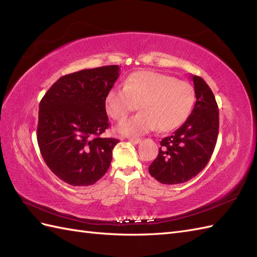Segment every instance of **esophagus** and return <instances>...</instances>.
<instances>
[{"mask_svg": "<svg viewBox=\"0 0 257 257\" xmlns=\"http://www.w3.org/2000/svg\"><path fill=\"white\" fill-rule=\"evenodd\" d=\"M128 141L131 143H133V144H139V143L142 142V139L141 138H136V137H128Z\"/></svg>", "mask_w": 257, "mask_h": 257, "instance_id": "34e87169", "label": "esophagus"}]
</instances>
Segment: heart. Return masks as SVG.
<instances>
[{"label": "heart", "mask_w": 257, "mask_h": 257, "mask_svg": "<svg viewBox=\"0 0 257 257\" xmlns=\"http://www.w3.org/2000/svg\"><path fill=\"white\" fill-rule=\"evenodd\" d=\"M194 103L195 92L190 83L147 69L131 74L123 89L113 88L105 97L106 111L115 121L125 119L139 105L142 111L116 127L126 136L145 135L157 127L173 131L188 119Z\"/></svg>", "instance_id": "1"}]
</instances>
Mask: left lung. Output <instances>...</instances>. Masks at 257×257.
Wrapping results in <instances>:
<instances>
[{
    "label": "left lung",
    "instance_id": "obj_1",
    "mask_svg": "<svg viewBox=\"0 0 257 257\" xmlns=\"http://www.w3.org/2000/svg\"><path fill=\"white\" fill-rule=\"evenodd\" d=\"M196 103L182 125L160 142L150 175L163 184H179L198 175L211 159L219 134V109L206 81L192 76Z\"/></svg>",
    "mask_w": 257,
    "mask_h": 257
}]
</instances>
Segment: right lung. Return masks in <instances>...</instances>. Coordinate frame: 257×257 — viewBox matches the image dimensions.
<instances>
[{
    "instance_id": "obj_1",
    "label": "right lung",
    "mask_w": 257,
    "mask_h": 257,
    "mask_svg": "<svg viewBox=\"0 0 257 257\" xmlns=\"http://www.w3.org/2000/svg\"><path fill=\"white\" fill-rule=\"evenodd\" d=\"M119 69L108 65L62 76L42 98L37 143L46 165L62 181L92 185L109 168L119 139L100 134L109 127L105 97Z\"/></svg>"
}]
</instances>
